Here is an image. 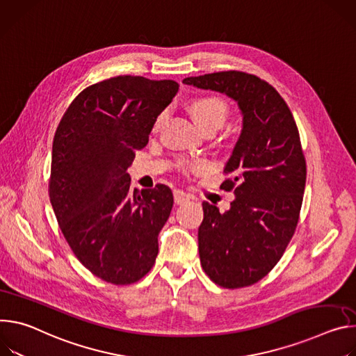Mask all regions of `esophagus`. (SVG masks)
Wrapping results in <instances>:
<instances>
[{
  "mask_svg": "<svg viewBox=\"0 0 356 356\" xmlns=\"http://www.w3.org/2000/svg\"><path fill=\"white\" fill-rule=\"evenodd\" d=\"M189 201H191L189 195H186L184 191H179V189L174 191V202L177 205H184V204H188Z\"/></svg>",
  "mask_w": 356,
  "mask_h": 356,
  "instance_id": "obj_1",
  "label": "esophagus"
}]
</instances>
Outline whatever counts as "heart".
<instances>
[{"mask_svg":"<svg viewBox=\"0 0 356 356\" xmlns=\"http://www.w3.org/2000/svg\"><path fill=\"white\" fill-rule=\"evenodd\" d=\"M189 110H191L193 120L198 123V126L201 129H205V127L213 126V124L220 127L223 124V122L226 120L227 113H229L227 104L222 99L215 97V96H205V97L195 99L191 103ZM163 118H164V114H161L156 118L155 127L161 124ZM188 167L193 171H207L209 168V164L207 161H195V163H191Z\"/></svg>","mask_w":356,"mask_h":356,"instance_id":"1","label":"heart"}]
</instances>
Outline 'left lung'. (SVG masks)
Here are the masks:
<instances>
[{
    "mask_svg": "<svg viewBox=\"0 0 356 356\" xmlns=\"http://www.w3.org/2000/svg\"><path fill=\"white\" fill-rule=\"evenodd\" d=\"M182 83L226 95L238 103L242 130L220 188L234 189L229 211L204 201L198 229L201 264L226 289L257 283L291 241L305 188V160L294 117L271 85L229 70L185 77Z\"/></svg>",
    "mask_w": 356,
    "mask_h": 356,
    "instance_id": "obj_1",
    "label": "left lung"
}]
</instances>
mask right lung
<instances>
[{
	"mask_svg": "<svg viewBox=\"0 0 356 356\" xmlns=\"http://www.w3.org/2000/svg\"><path fill=\"white\" fill-rule=\"evenodd\" d=\"M178 89L115 76L79 95L56 129L49 200L74 256L107 283L131 284L155 263L174 196L163 184L131 191L127 168Z\"/></svg>",
	"mask_w": 356,
	"mask_h": 356,
	"instance_id": "1",
	"label": "right lung"
}]
</instances>
